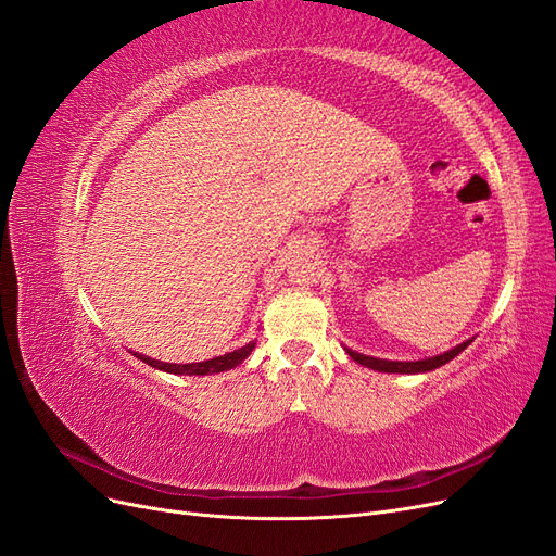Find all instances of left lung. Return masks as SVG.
I'll return each instance as SVG.
<instances>
[{
    "instance_id": "obj_1",
    "label": "left lung",
    "mask_w": 556,
    "mask_h": 556,
    "mask_svg": "<svg viewBox=\"0 0 556 556\" xmlns=\"http://www.w3.org/2000/svg\"><path fill=\"white\" fill-rule=\"evenodd\" d=\"M468 339L464 343H459L457 348H452L447 352H443V355H435V357H429V359H419V362H390V359H378V357H368V355H362V352H355L345 348L348 355L355 359L357 364L366 366V368H374V371H380V374H427V371H433V368H439L443 364H447L450 359H454L459 355L462 350H466L470 345Z\"/></svg>"
}]
</instances>
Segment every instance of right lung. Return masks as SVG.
<instances>
[{
    "label": "right lung",
    "instance_id": "obj_1",
    "mask_svg": "<svg viewBox=\"0 0 556 556\" xmlns=\"http://www.w3.org/2000/svg\"><path fill=\"white\" fill-rule=\"evenodd\" d=\"M252 348H255V341H250L248 345L233 350V352H227V355H223V357H213V359L197 362V364H166V362H160V359H153V357L139 355V352H134V355H137L141 362H146L148 366L160 368V371H164V374L211 376V374H223V371H229V368H233V366H239L250 355Z\"/></svg>",
    "mask_w": 556,
    "mask_h": 556
}]
</instances>
